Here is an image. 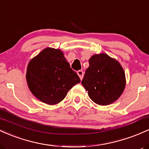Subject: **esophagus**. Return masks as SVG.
Returning a JSON list of instances; mask_svg holds the SVG:
<instances>
[{
  "mask_svg": "<svg viewBox=\"0 0 149 149\" xmlns=\"http://www.w3.org/2000/svg\"><path fill=\"white\" fill-rule=\"evenodd\" d=\"M77 73H78V76H79L80 79V80L83 79V76H84V73H83V71H81V70H80V71H78V72H77Z\"/></svg>",
  "mask_w": 149,
  "mask_h": 149,
  "instance_id": "34e87169",
  "label": "esophagus"
}]
</instances>
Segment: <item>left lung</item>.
<instances>
[{"mask_svg": "<svg viewBox=\"0 0 149 149\" xmlns=\"http://www.w3.org/2000/svg\"><path fill=\"white\" fill-rule=\"evenodd\" d=\"M89 64L81 82L88 96L101 106L115 102L121 96L126 85L122 66L105 53L92 55Z\"/></svg>", "mask_w": 149, "mask_h": 149, "instance_id": "8db88e82", "label": "left lung"}]
</instances>
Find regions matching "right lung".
Returning <instances> with one entry per match:
<instances>
[{"label": "right lung", "instance_id": "right-lung-1", "mask_svg": "<svg viewBox=\"0 0 149 149\" xmlns=\"http://www.w3.org/2000/svg\"><path fill=\"white\" fill-rule=\"evenodd\" d=\"M27 85L38 100L48 105L61 102L69 90L79 83L77 73L70 67L59 49L46 47L29 62Z\"/></svg>", "mask_w": 149, "mask_h": 149}]
</instances>
